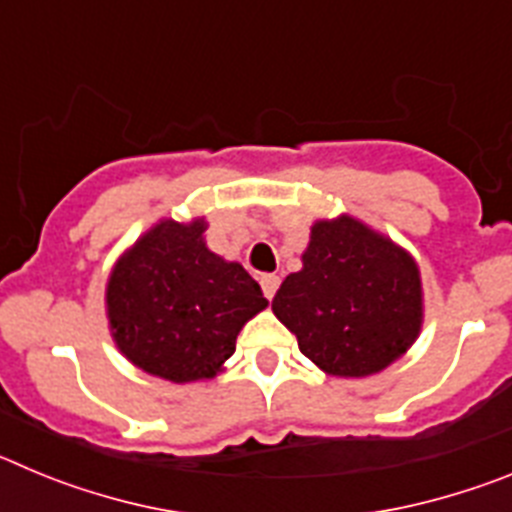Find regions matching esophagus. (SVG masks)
Instances as JSON below:
<instances>
[{"instance_id":"esophagus-1","label":"esophagus","mask_w":512,"mask_h":512,"mask_svg":"<svg viewBox=\"0 0 512 512\" xmlns=\"http://www.w3.org/2000/svg\"><path fill=\"white\" fill-rule=\"evenodd\" d=\"M261 289H264L266 300H271V297L277 295V289H279L277 274H264V277H261Z\"/></svg>"}]
</instances>
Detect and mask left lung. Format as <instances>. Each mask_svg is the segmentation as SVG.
I'll list each match as a JSON object with an SVG mask.
<instances>
[{
    "label": "left lung",
    "mask_w": 512,
    "mask_h": 512,
    "mask_svg": "<svg viewBox=\"0 0 512 512\" xmlns=\"http://www.w3.org/2000/svg\"><path fill=\"white\" fill-rule=\"evenodd\" d=\"M271 310L325 374L372 377L420 336L423 282L405 248L338 215L312 223L302 269L284 279Z\"/></svg>",
    "instance_id": "left-lung-1"
}]
</instances>
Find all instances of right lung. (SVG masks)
<instances>
[{
    "label": "right lung",
    "instance_id": "right-lung-1",
    "mask_svg": "<svg viewBox=\"0 0 512 512\" xmlns=\"http://www.w3.org/2000/svg\"><path fill=\"white\" fill-rule=\"evenodd\" d=\"M205 217H171L125 248L104 305L117 351L166 382H205L223 372L243 325L269 302L238 261L207 248Z\"/></svg>",
    "mask_w": 512,
    "mask_h": 512
}]
</instances>
